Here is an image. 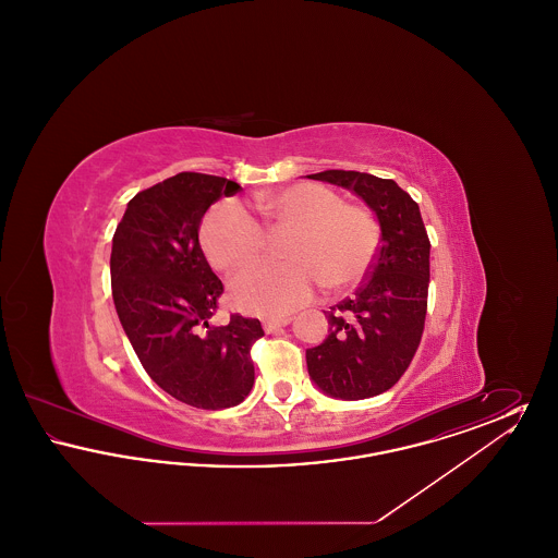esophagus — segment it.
Here are the masks:
<instances>
[{
  "instance_id": "34e87169",
  "label": "esophagus",
  "mask_w": 558,
  "mask_h": 558,
  "mask_svg": "<svg viewBox=\"0 0 558 558\" xmlns=\"http://www.w3.org/2000/svg\"><path fill=\"white\" fill-rule=\"evenodd\" d=\"M291 316H278V318H264V328H266L267 332H271V330H276V328H280V326H287V324H291Z\"/></svg>"
}]
</instances>
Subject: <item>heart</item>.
<instances>
[{
	"label": "heart",
	"instance_id": "heart-1",
	"mask_svg": "<svg viewBox=\"0 0 558 558\" xmlns=\"http://www.w3.org/2000/svg\"><path fill=\"white\" fill-rule=\"evenodd\" d=\"M267 228L291 230L284 257L259 262L230 282L232 301L251 314H284L312 299L324 282L330 291L357 284L376 259L380 221L368 205L345 203L332 187L294 184L259 196ZM266 230L234 198L215 203L201 223V244L219 271H234L266 248Z\"/></svg>",
	"mask_w": 558,
	"mask_h": 558
}]
</instances>
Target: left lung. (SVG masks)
<instances>
[{"label": "left lung", "instance_id": "1", "mask_svg": "<svg viewBox=\"0 0 558 558\" xmlns=\"http://www.w3.org/2000/svg\"><path fill=\"white\" fill-rule=\"evenodd\" d=\"M312 180L349 187L380 221V246L362 287L324 312L330 332L307 349V371L332 398L366 399L408 371L425 330L430 242L418 203L393 180L328 169Z\"/></svg>", "mask_w": 558, "mask_h": 558}]
</instances>
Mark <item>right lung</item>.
I'll use <instances>...</instances> for the list:
<instances>
[{"label": "right lung", "instance_id": "right-lung-1", "mask_svg": "<svg viewBox=\"0 0 558 558\" xmlns=\"http://www.w3.org/2000/svg\"><path fill=\"white\" fill-rule=\"evenodd\" d=\"M239 190L226 178L178 173L137 192L112 236V299L137 360L162 391L201 410L244 401L255 383L251 349L264 337L257 318L211 324L223 284L198 228L213 203Z\"/></svg>", "mask_w": 558, "mask_h": 558}]
</instances>
